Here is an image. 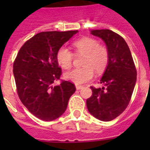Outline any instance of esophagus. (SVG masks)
Segmentation results:
<instances>
[{
    "label": "esophagus",
    "instance_id": "obj_1",
    "mask_svg": "<svg viewBox=\"0 0 150 150\" xmlns=\"http://www.w3.org/2000/svg\"><path fill=\"white\" fill-rule=\"evenodd\" d=\"M83 88V87L81 86V85H76V89H77V90H80V89H82Z\"/></svg>",
    "mask_w": 150,
    "mask_h": 150
}]
</instances>
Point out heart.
I'll return each mask as SVG.
<instances>
[{"instance_id":"obj_1","label":"heart","mask_w":150,"mask_h":150,"mask_svg":"<svg viewBox=\"0 0 150 150\" xmlns=\"http://www.w3.org/2000/svg\"><path fill=\"white\" fill-rule=\"evenodd\" d=\"M75 55L83 56L81 64L83 67L75 68L65 73V78L75 84L85 83L93 78L94 71L102 73L107 68L109 62L108 50L99 44L95 38H82L73 43ZM75 59L74 54L66 46H61L56 53V60L62 68L69 69Z\"/></svg>"}]
</instances>
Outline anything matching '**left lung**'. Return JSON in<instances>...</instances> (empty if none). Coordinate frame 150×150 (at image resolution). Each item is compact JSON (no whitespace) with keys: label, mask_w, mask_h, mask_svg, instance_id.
I'll return each instance as SVG.
<instances>
[{"label":"left lung","mask_w":150,"mask_h":150,"mask_svg":"<svg viewBox=\"0 0 150 150\" xmlns=\"http://www.w3.org/2000/svg\"><path fill=\"white\" fill-rule=\"evenodd\" d=\"M91 34L104 40L109 53V62L100 83L91 87L92 95L87 100L89 112L103 121L120 116L129 105L137 81V69L129 46L120 35L110 30H96Z\"/></svg>","instance_id":"8db88e82"}]
</instances>
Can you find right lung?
<instances>
[{
	"label": "right lung",
	"instance_id": "right-lung-1",
	"mask_svg": "<svg viewBox=\"0 0 150 150\" xmlns=\"http://www.w3.org/2000/svg\"><path fill=\"white\" fill-rule=\"evenodd\" d=\"M77 30L46 31L35 34L21 46L13 62L16 88L21 103L38 119L50 121L63 114L75 84L61 79L56 53ZM60 80L58 86L53 82Z\"/></svg>",
	"mask_w": 150,
	"mask_h": 150
}]
</instances>
